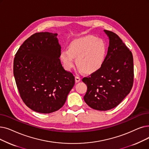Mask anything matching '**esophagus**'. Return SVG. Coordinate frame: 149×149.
Masks as SVG:
<instances>
[{
	"mask_svg": "<svg viewBox=\"0 0 149 149\" xmlns=\"http://www.w3.org/2000/svg\"><path fill=\"white\" fill-rule=\"evenodd\" d=\"M75 82L78 83V82H79V81H80L81 79H80V77H79V76H75Z\"/></svg>",
	"mask_w": 149,
	"mask_h": 149,
	"instance_id": "obj_1",
	"label": "esophagus"
}]
</instances>
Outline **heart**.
Masks as SVG:
<instances>
[{"label":"heart","instance_id":"b5f03b06","mask_svg":"<svg viewBox=\"0 0 149 149\" xmlns=\"http://www.w3.org/2000/svg\"><path fill=\"white\" fill-rule=\"evenodd\" d=\"M107 47L104 41L96 36L88 35L75 39L69 46V50L61 52L60 58L64 68L70 70L76 64L82 72L90 74L99 70L104 64Z\"/></svg>","mask_w":149,"mask_h":149}]
</instances>
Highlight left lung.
<instances>
[{"label":"left lung","mask_w":149,"mask_h":149,"mask_svg":"<svg viewBox=\"0 0 149 149\" xmlns=\"http://www.w3.org/2000/svg\"><path fill=\"white\" fill-rule=\"evenodd\" d=\"M104 31L109 38L105 61L99 70L82 79L87 86L84 100L91 108L100 111L117 107L130 93L134 79L132 52L118 35Z\"/></svg>","instance_id":"1"}]
</instances>
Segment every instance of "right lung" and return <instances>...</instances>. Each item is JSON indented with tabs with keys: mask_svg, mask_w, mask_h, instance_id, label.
<instances>
[{
	"mask_svg": "<svg viewBox=\"0 0 149 149\" xmlns=\"http://www.w3.org/2000/svg\"><path fill=\"white\" fill-rule=\"evenodd\" d=\"M57 33L40 32L25 40L15 55L13 74L19 94L32 110L50 113L60 109L75 84L62 66Z\"/></svg>",
	"mask_w": 149,
	"mask_h": 149,
	"instance_id": "right-lung-1",
	"label": "right lung"
}]
</instances>
